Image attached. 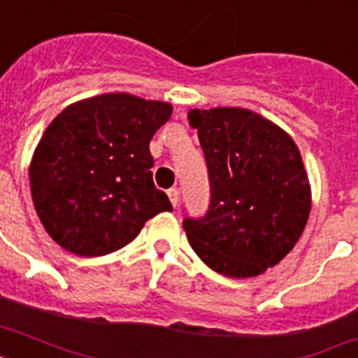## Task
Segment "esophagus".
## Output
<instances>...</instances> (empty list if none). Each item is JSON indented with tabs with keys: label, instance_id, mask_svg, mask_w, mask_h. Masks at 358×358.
<instances>
[{
	"label": "esophagus",
	"instance_id": "34e87169",
	"mask_svg": "<svg viewBox=\"0 0 358 358\" xmlns=\"http://www.w3.org/2000/svg\"><path fill=\"white\" fill-rule=\"evenodd\" d=\"M167 195L169 199H171V202H173V206H178V189H176V187H171V189L167 191Z\"/></svg>",
	"mask_w": 358,
	"mask_h": 358
}]
</instances>
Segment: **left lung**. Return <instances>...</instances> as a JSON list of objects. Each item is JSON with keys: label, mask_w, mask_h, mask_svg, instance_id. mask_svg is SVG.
<instances>
[{"label": "left lung", "mask_w": 358, "mask_h": 358, "mask_svg": "<svg viewBox=\"0 0 358 358\" xmlns=\"http://www.w3.org/2000/svg\"><path fill=\"white\" fill-rule=\"evenodd\" d=\"M206 156L212 201L202 219H184L191 247L230 278L262 275L299 241L312 208L295 141L245 108L191 109Z\"/></svg>", "instance_id": "obj_1"}]
</instances>
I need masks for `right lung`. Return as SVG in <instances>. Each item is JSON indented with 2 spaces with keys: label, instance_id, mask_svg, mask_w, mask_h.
<instances>
[{
  "label": "right lung",
  "instance_id": "right-lung-1",
  "mask_svg": "<svg viewBox=\"0 0 358 358\" xmlns=\"http://www.w3.org/2000/svg\"><path fill=\"white\" fill-rule=\"evenodd\" d=\"M173 106L129 92L70 103L42 134L29 163L36 215L72 255L103 256L134 241L148 219L173 212L152 180L150 139Z\"/></svg>",
  "mask_w": 358,
  "mask_h": 358
}]
</instances>
